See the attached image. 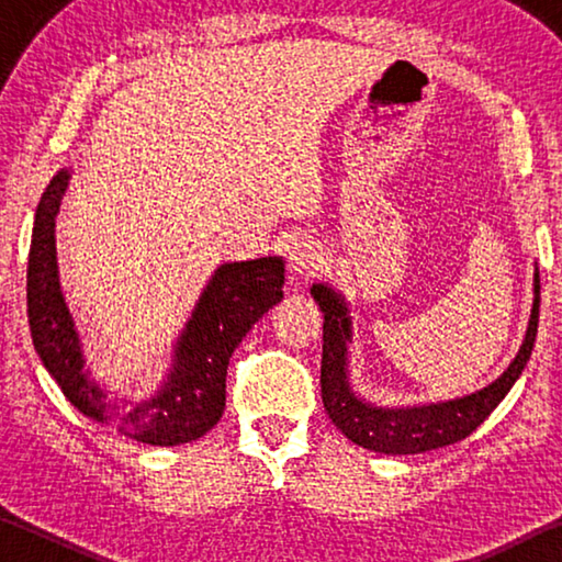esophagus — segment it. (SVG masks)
I'll list each match as a JSON object with an SVG mask.
<instances>
[{
  "label": "esophagus",
  "mask_w": 562,
  "mask_h": 562,
  "mask_svg": "<svg viewBox=\"0 0 562 562\" xmlns=\"http://www.w3.org/2000/svg\"><path fill=\"white\" fill-rule=\"evenodd\" d=\"M325 262V255H322L319 243L312 240V237H297L290 247V272L297 274V278H312Z\"/></svg>",
  "instance_id": "34e87169"
}]
</instances>
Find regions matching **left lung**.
Listing matches in <instances>:
<instances>
[{"mask_svg": "<svg viewBox=\"0 0 562 562\" xmlns=\"http://www.w3.org/2000/svg\"><path fill=\"white\" fill-rule=\"evenodd\" d=\"M312 297L317 300L325 329H322V402H325L331 424L347 436L349 441L364 446L376 453H424L441 449L465 439L486 422L488 414L510 392L522 369H526L532 345L538 335L540 312V274L532 280V310L526 339L516 359L496 382L481 392L469 394L453 402L414 406V408H382L372 406L351 392L347 372V341L351 339V322L347 315V302L327 284H312Z\"/></svg>", "mask_w": 562, "mask_h": 562, "instance_id": "8db88e82", "label": "left lung"}]
</instances>
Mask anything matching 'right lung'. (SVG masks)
Masks as SVG:
<instances>
[{
    "label": "right lung",
    "mask_w": 562,
    "mask_h": 562,
    "mask_svg": "<svg viewBox=\"0 0 562 562\" xmlns=\"http://www.w3.org/2000/svg\"><path fill=\"white\" fill-rule=\"evenodd\" d=\"M69 178V170H59L52 178L34 215L26 268V315L36 355L61 386L64 396L83 416L97 418L121 436L150 446L201 439L223 416L225 374L235 347L255 322L282 300L284 262L260 258L221 265L176 341L173 369L158 394L131 408L109 402L106 392L91 382L83 369L87 361L81 339L59 284L54 217Z\"/></svg>",
    "instance_id": "1"
}]
</instances>
